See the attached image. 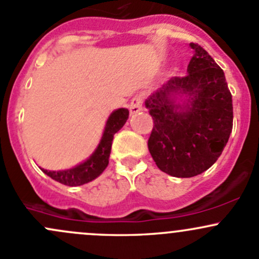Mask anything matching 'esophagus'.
<instances>
[{"label":"esophagus","mask_w":259,"mask_h":259,"mask_svg":"<svg viewBox=\"0 0 259 259\" xmlns=\"http://www.w3.org/2000/svg\"><path fill=\"white\" fill-rule=\"evenodd\" d=\"M128 107L131 114H136L142 111V100H141V97H138V96L133 97Z\"/></svg>","instance_id":"esophagus-1"}]
</instances>
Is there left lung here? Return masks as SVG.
Masks as SVG:
<instances>
[{"label": "left lung", "mask_w": 259, "mask_h": 259, "mask_svg": "<svg viewBox=\"0 0 259 259\" xmlns=\"http://www.w3.org/2000/svg\"><path fill=\"white\" fill-rule=\"evenodd\" d=\"M194 50L188 74L169 79L146 100L153 119L148 149L157 167L173 177L188 178L208 169L227 145L233 127L232 95L223 70L206 50ZM170 92L189 96L185 110L169 100Z\"/></svg>", "instance_id": "left-lung-1"}]
</instances>
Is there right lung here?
<instances>
[{
  "mask_svg": "<svg viewBox=\"0 0 259 259\" xmlns=\"http://www.w3.org/2000/svg\"><path fill=\"white\" fill-rule=\"evenodd\" d=\"M128 113L130 112L126 108H119V110L114 111L111 114L107 123H106L105 133H103L100 145H98L95 153L84 163L79 164V166L74 167L72 169L60 170V172H52V170L47 169L42 170L47 176H50L52 180L57 181L62 185L71 186V187L84 185V183H89L95 178H97L108 166V158H110L113 136L126 123L127 118H128Z\"/></svg>",
  "mask_w": 259,
  "mask_h": 259,
  "instance_id": "1",
  "label": "right lung"
}]
</instances>
